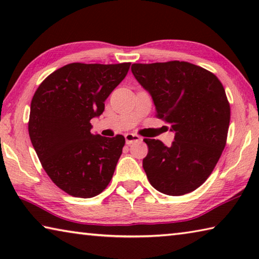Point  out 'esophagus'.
Returning a JSON list of instances; mask_svg holds the SVG:
<instances>
[{"instance_id":"34e87169","label":"esophagus","mask_w":259,"mask_h":259,"mask_svg":"<svg viewBox=\"0 0 259 259\" xmlns=\"http://www.w3.org/2000/svg\"><path fill=\"white\" fill-rule=\"evenodd\" d=\"M124 138H125V143L128 144V145H129V144L139 142V140H140L139 136L136 135V134H125L124 135Z\"/></svg>"}]
</instances>
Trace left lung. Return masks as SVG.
<instances>
[{"label":"left lung","instance_id":"obj_1","mask_svg":"<svg viewBox=\"0 0 259 259\" xmlns=\"http://www.w3.org/2000/svg\"><path fill=\"white\" fill-rule=\"evenodd\" d=\"M131 72L152 96L156 117L175 133L171 146L145 138L143 168L166 195L195 191L211 175L226 145L230 103L218 77L187 61L133 64Z\"/></svg>","mask_w":259,"mask_h":259}]
</instances>
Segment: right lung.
Segmentation results:
<instances>
[{"label":"right lung","mask_w":259,"mask_h":259,"mask_svg":"<svg viewBox=\"0 0 259 259\" xmlns=\"http://www.w3.org/2000/svg\"><path fill=\"white\" fill-rule=\"evenodd\" d=\"M130 63L65 65L35 91L28 121L30 142L43 169L60 190L94 198L111 182L125 139L90 133V120L120 84Z\"/></svg>","instance_id":"1"}]
</instances>
